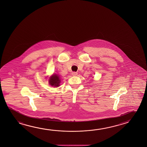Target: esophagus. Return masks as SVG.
Masks as SVG:
<instances>
[{"label":"esophagus","instance_id":"34e87169","mask_svg":"<svg viewBox=\"0 0 147 147\" xmlns=\"http://www.w3.org/2000/svg\"><path fill=\"white\" fill-rule=\"evenodd\" d=\"M72 74L73 76H76V75H77V73L75 72H72Z\"/></svg>","mask_w":147,"mask_h":147}]
</instances>
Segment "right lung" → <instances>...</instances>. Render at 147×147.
<instances>
[{"label":"right lung","instance_id":"right-lung-1","mask_svg":"<svg viewBox=\"0 0 147 147\" xmlns=\"http://www.w3.org/2000/svg\"><path fill=\"white\" fill-rule=\"evenodd\" d=\"M49 83L51 86L58 87L60 83V79L57 75L54 74L49 78Z\"/></svg>","mask_w":147,"mask_h":147}]
</instances>
